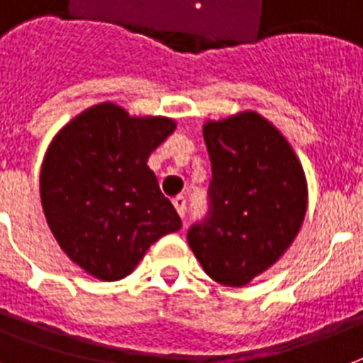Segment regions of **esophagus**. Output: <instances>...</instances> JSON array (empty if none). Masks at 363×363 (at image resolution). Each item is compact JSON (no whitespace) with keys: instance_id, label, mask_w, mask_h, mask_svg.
I'll return each mask as SVG.
<instances>
[{"instance_id":"1","label":"esophagus","mask_w":363,"mask_h":363,"mask_svg":"<svg viewBox=\"0 0 363 363\" xmlns=\"http://www.w3.org/2000/svg\"><path fill=\"white\" fill-rule=\"evenodd\" d=\"M173 207L177 209L179 216H181V218H184V213H186V199L182 198V196H177V198L173 199Z\"/></svg>"}]
</instances>
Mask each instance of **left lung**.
<instances>
[{
    "instance_id": "8db88e82",
    "label": "left lung",
    "mask_w": 363,
    "mask_h": 363,
    "mask_svg": "<svg viewBox=\"0 0 363 363\" xmlns=\"http://www.w3.org/2000/svg\"><path fill=\"white\" fill-rule=\"evenodd\" d=\"M213 164L211 213L188 232L203 271L245 286L284 256L303 226L309 188L288 139L256 111L203 124Z\"/></svg>"
}]
</instances>
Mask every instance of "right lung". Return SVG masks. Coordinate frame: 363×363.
Here are the masks:
<instances>
[{
	"label": "right lung",
	"instance_id": "obj_1",
	"mask_svg": "<svg viewBox=\"0 0 363 363\" xmlns=\"http://www.w3.org/2000/svg\"><path fill=\"white\" fill-rule=\"evenodd\" d=\"M175 128L167 116L130 115L104 101L52 137L39 175L43 213L60 248L86 275L121 281L150 245L181 230L147 164Z\"/></svg>",
	"mask_w": 363,
	"mask_h": 363
}]
</instances>
